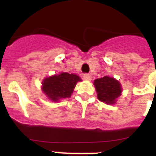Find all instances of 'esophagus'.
I'll return each mask as SVG.
<instances>
[{"mask_svg":"<svg viewBox=\"0 0 156 156\" xmlns=\"http://www.w3.org/2000/svg\"><path fill=\"white\" fill-rule=\"evenodd\" d=\"M91 75L89 74V73H85V74H83V78L86 79V80H88V81H90L91 80Z\"/></svg>","mask_w":156,"mask_h":156,"instance_id":"obj_1","label":"esophagus"}]
</instances>
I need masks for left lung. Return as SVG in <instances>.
Returning <instances> with one entry per match:
<instances>
[{
    "mask_svg": "<svg viewBox=\"0 0 156 156\" xmlns=\"http://www.w3.org/2000/svg\"><path fill=\"white\" fill-rule=\"evenodd\" d=\"M99 100L107 104H114L116 99L121 95V83L113 78L104 76L94 82Z\"/></svg>",
    "mask_w": 156,
    "mask_h": 156,
    "instance_id": "obj_1",
    "label": "left lung"
}]
</instances>
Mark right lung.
I'll return each instance as SVG.
<instances>
[{"instance_id":"right-lung-1","label":"right lung","mask_w":156,"mask_h":156,"mask_svg":"<svg viewBox=\"0 0 156 156\" xmlns=\"http://www.w3.org/2000/svg\"><path fill=\"white\" fill-rule=\"evenodd\" d=\"M82 81L79 77L73 73H61L44 79L42 90L48 99L54 102L65 98H69L78 82Z\"/></svg>"}]
</instances>
